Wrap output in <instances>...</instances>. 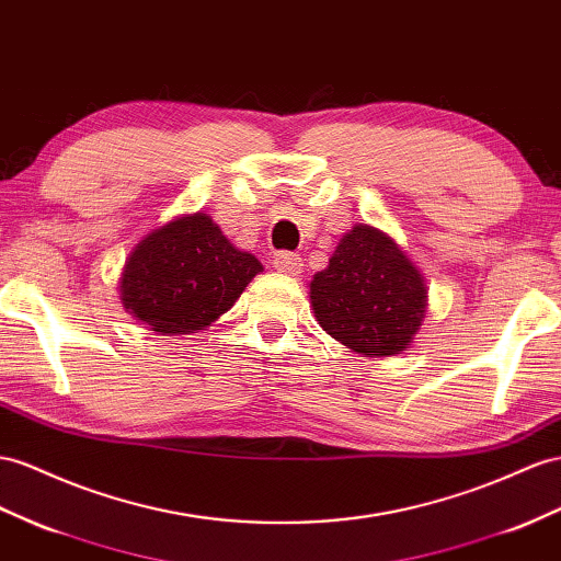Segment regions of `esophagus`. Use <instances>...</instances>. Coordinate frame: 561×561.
Returning a JSON list of instances; mask_svg holds the SVG:
<instances>
[{
  "mask_svg": "<svg viewBox=\"0 0 561 561\" xmlns=\"http://www.w3.org/2000/svg\"><path fill=\"white\" fill-rule=\"evenodd\" d=\"M275 270L277 272H284V275H300V270H304V261H300V255H296V253H286V251H282V253H277L275 255Z\"/></svg>",
  "mask_w": 561,
  "mask_h": 561,
  "instance_id": "esophagus-1",
  "label": "esophagus"
}]
</instances>
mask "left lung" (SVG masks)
Returning <instances> with one entry per match:
<instances>
[{
  "label": "left lung",
  "mask_w": 561,
  "mask_h": 561,
  "mask_svg": "<svg viewBox=\"0 0 561 561\" xmlns=\"http://www.w3.org/2000/svg\"><path fill=\"white\" fill-rule=\"evenodd\" d=\"M310 304L329 336L360 355L386 357L405 351L420 332L426 284L389 234L355 225L312 277Z\"/></svg>",
  "instance_id": "left-lung-1"
}]
</instances>
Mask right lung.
Instances as JSON below:
<instances>
[{
  "instance_id": "add662e5",
  "label": "right lung",
  "mask_w": 561,
  "mask_h": 561,
  "mask_svg": "<svg viewBox=\"0 0 561 561\" xmlns=\"http://www.w3.org/2000/svg\"><path fill=\"white\" fill-rule=\"evenodd\" d=\"M263 272L257 257L227 241L206 213L153 229L121 275L125 310L158 334H194L237 304Z\"/></svg>"
}]
</instances>
